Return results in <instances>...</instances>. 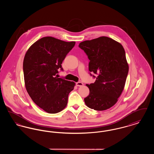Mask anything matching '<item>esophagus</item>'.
Masks as SVG:
<instances>
[{"label": "esophagus", "mask_w": 154, "mask_h": 154, "mask_svg": "<svg viewBox=\"0 0 154 154\" xmlns=\"http://www.w3.org/2000/svg\"><path fill=\"white\" fill-rule=\"evenodd\" d=\"M76 85L77 87H81L83 85V83L81 82H76Z\"/></svg>", "instance_id": "34e87169"}]
</instances>
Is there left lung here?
<instances>
[{"label": "left lung", "mask_w": 154, "mask_h": 154, "mask_svg": "<svg viewBox=\"0 0 154 154\" xmlns=\"http://www.w3.org/2000/svg\"><path fill=\"white\" fill-rule=\"evenodd\" d=\"M79 47L89 59V70L96 79L94 83L87 84L89 95L84 99L89 108L103 111L113 106L124 88L129 66L124 48L117 42L108 37L86 40Z\"/></svg>", "instance_id": "left-lung-1"}]
</instances>
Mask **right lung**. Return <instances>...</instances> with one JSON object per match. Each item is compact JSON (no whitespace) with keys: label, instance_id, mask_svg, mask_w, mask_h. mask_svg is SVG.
Returning a JSON list of instances; mask_svg holds the SVG:
<instances>
[{"label":"right lung","instance_id":"1","mask_svg":"<svg viewBox=\"0 0 154 154\" xmlns=\"http://www.w3.org/2000/svg\"><path fill=\"white\" fill-rule=\"evenodd\" d=\"M75 44L52 37H44L32 44L23 62L26 91L34 103L48 113L55 114L66 107L75 83L58 78L59 69Z\"/></svg>","mask_w":154,"mask_h":154}]
</instances>
